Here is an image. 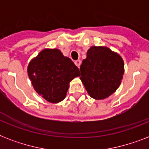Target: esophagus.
<instances>
[{"label":"esophagus","instance_id":"1","mask_svg":"<svg viewBox=\"0 0 149 149\" xmlns=\"http://www.w3.org/2000/svg\"><path fill=\"white\" fill-rule=\"evenodd\" d=\"M75 64H76V65H77V67L79 68V66H80V64H81V61L79 60V59H77V60L75 61Z\"/></svg>","mask_w":149,"mask_h":149}]
</instances>
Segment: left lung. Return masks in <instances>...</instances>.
Returning a JSON list of instances; mask_svg holds the SVG:
<instances>
[{"label": "left lung", "mask_w": 149, "mask_h": 149, "mask_svg": "<svg viewBox=\"0 0 149 149\" xmlns=\"http://www.w3.org/2000/svg\"><path fill=\"white\" fill-rule=\"evenodd\" d=\"M82 83L91 97L103 100L114 93L121 83L124 61L103 46H92L80 65Z\"/></svg>", "instance_id": "1"}]
</instances>
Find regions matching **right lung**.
Wrapping results in <instances>:
<instances>
[{
	"instance_id": "right-lung-1",
	"label": "right lung",
	"mask_w": 149,
	"mask_h": 149,
	"mask_svg": "<svg viewBox=\"0 0 149 149\" xmlns=\"http://www.w3.org/2000/svg\"><path fill=\"white\" fill-rule=\"evenodd\" d=\"M28 74L39 95L50 103H58L65 97L70 82L79 77V70L58 49H46L29 63Z\"/></svg>"
}]
</instances>
